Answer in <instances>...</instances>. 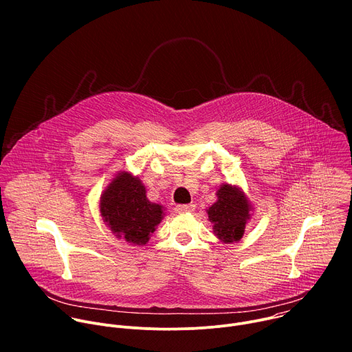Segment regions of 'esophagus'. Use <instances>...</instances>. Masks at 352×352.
<instances>
[{
	"label": "esophagus",
	"instance_id": "obj_1",
	"mask_svg": "<svg viewBox=\"0 0 352 352\" xmlns=\"http://www.w3.org/2000/svg\"><path fill=\"white\" fill-rule=\"evenodd\" d=\"M193 210H195V205H193V204H189V205H178V206H177V212H181V213L193 212Z\"/></svg>",
	"mask_w": 352,
	"mask_h": 352
}]
</instances>
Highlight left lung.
Here are the masks:
<instances>
[{"mask_svg": "<svg viewBox=\"0 0 352 352\" xmlns=\"http://www.w3.org/2000/svg\"><path fill=\"white\" fill-rule=\"evenodd\" d=\"M249 210L250 205L243 192L236 186L224 184L217 190V202L208 210L214 235L224 243L239 241L250 216Z\"/></svg>", "mask_w": 352, "mask_h": 352, "instance_id": "1", "label": "left lung"}]
</instances>
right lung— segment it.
Instances as JSON below:
<instances>
[{
	"mask_svg": "<svg viewBox=\"0 0 352 352\" xmlns=\"http://www.w3.org/2000/svg\"><path fill=\"white\" fill-rule=\"evenodd\" d=\"M100 213L117 236L144 245L163 219V206L150 202L138 178L121 173L103 192Z\"/></svg>",
	"mask_w": 352,
	"mask_h": 352,
	"instance_id": "1",
	"label": "right lung"
}]
</instances>
